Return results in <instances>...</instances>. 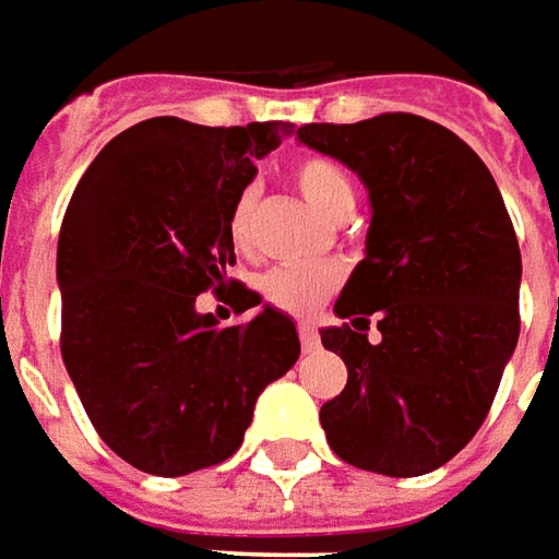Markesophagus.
Here are the masks:
<instances>
[{"mask_svg":"<svg viewBox=\"0 0 559 559\" xmlns=\"http://www.w3.org/2000/svg\"><path fill=\"white\" fill-rule=\"evenodd\" d=\"M298 338H301V352L305 355H313L320 348V335H317L311 323H298Z\"/></svg>","mask_w":559,"mask_h":559,"instance_id":"34e87169","label":"esophagus"}]
</instances>
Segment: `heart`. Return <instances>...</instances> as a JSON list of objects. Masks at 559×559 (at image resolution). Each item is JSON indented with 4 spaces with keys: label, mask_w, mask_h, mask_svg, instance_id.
I'll return each instance as SVG.
<instances>
[{
    "label": "heart",
    "mask_w": 559,
    "mask_h": 559,
    "mask_svg": "<svg viewBox=\"0 0 559 559\" xmlns=\"http://www.w3.org/2000/svg\"><path fill=\"white\" fill-rule=\"evenodd\" d=\"M295 186L301 189V195L323 214L342 221L352 214L355 207V186L348 180V174L330 158L320 155H305L298 158L292 167ZM258 199L261 189L258 183H246L233 202L226 207V236L229 242L248 251L254 242V221H258ZM342 283V270L333 264H313V267H276L270 270L267 276L261 280V295L267 298V305H273L276 311L295 313H311L323 298H330Z\"/></svg>",
    "instance_id": "b5f03b06"
}]
</instances>
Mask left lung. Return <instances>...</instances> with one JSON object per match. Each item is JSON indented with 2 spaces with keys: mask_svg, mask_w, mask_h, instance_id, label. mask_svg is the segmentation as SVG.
<instances>
[{
  "mask_svg": "<svg viewBox=\"0 0 559 559\" xmlns=\"http://www.w3.org/2000/svg\"><path fill=\"white\" fill-rule=\"evenodd\" d=\"M298 140L348 164L373 204L367 258L335 301L345 323L320 330L348 367L320 407L326 441L357 469L432 473L479 432L520 338L523 261L501 189L419 115L305 123Z\"/></svg>",
  "mask_w": 559,
  "mask_h": 559,
  "instance_id": "8db88e82",
  "label": "left lung"
}]
</instances>
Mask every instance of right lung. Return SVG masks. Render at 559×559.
Instances as JSON below:
<instances>
[{"label":"right lung","mask_w":559,"mask_h":559,"mask_svg":"<svg viewBox=\"0 0 559 559\" xmlns=\"http://www.w3.org/2000/svg\"><path fill=\"white\" fill-rule=\"evenodd\" d=\"M289 123L202 127L152 118L123 130L76 183L58 236L61 357L98 439L152 476L233 457L254 401L301 355L286 313L217 326L261 295L229 280L226 207Z\"/></svg>","instance_id":"1"}]
</instances>
